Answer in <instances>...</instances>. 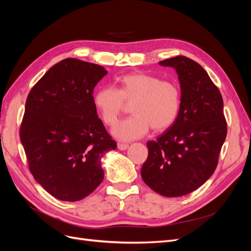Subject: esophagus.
Instances as JSON below:
<instances>
[{"label":"esophagus","mask_w":251,"mask_h":251,"mask_svg":"<svg viewBox=\"0 0 251 251\" xmlns=\"http://www.w3.org/2000/svg\"><path fill=\"white\" fill-rule=\"evenodd\" d=\"M117 148L120 151H126L128 148V146H127V144H125V143H118L117 144Z\"/></svg>","instance_id":"esophagus-1"}]
</instances>
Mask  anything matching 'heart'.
I'll use <instances>...</instances> for the list:
<instances>
[{
  "mask_svg": "<svg viewBox=\"0 0 251 251\" xmlns=\"http://www.w3.org/2000/svg\"><path fill=\"white\" fill-rule=\"evenodd\" d=\"M95 107L103 124L113 126L131 104V118L113 127L112 135L120 141L143 137L150 127L162 132L176 121L181 105V92L176 82L161 80L154 75L134 72L117 81V89L103 87L94 96Z\"/></svg>",
  "mask_w": 251,
  "mask_h": 251,
  "instance_id": "1",
  "label": "heart"
}]
</instances>
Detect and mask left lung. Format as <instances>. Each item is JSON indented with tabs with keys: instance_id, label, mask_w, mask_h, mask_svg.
I'll return each mask as SVG.
<instances>
[{
	"instance_id": "1",
	"label": "left lung",
	"mask_w": 251,
	"mask_h": 251,
	"mask_svg": "<svg viewBox=\"0 0 251 251\" xmlns=\"http://www.w3.org/2000/svg\"><path fill=\"white\" fill-rule=\"evenodd\" d=\"M178 74L181 105L174 125L147 146L141 177L153 191L180 197L196 191L214 174L227 134L223 98L203 68L186 56L159 62Z\"/></svg>"
}]
</instances>
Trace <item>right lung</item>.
I'll return each instance as SVG.
<instances>
[{
	"label": "right lung",
	"instance_id": "right-lung-1",
	"mask_svg": "<svg viewBox=\"0 0 251 251\" xmlns=\"http://www.w3.org/2000/svg\"><path fill=\"white\" fill-rule=\"evenodd\" d=\"M108 71L66 58L30 91L20 137L29 170L54 198H86L103 180L101 158L117 144L98 118L93 91Z\"/></svg>",
	"mask_w": 251,
	"mask_h": 251
}]
</instances>
